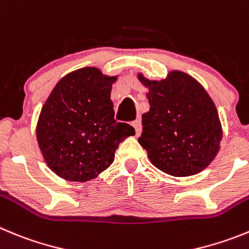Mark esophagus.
<instances>
[{
    "instance_id": "34e87169",
    "label": "esophagus",
    "mask_w": 249,
    "mask_h": 249,
    "mask_svg": "<svg viewBox=\"0 0 249 249\" xmlns=\"http://www.w3.org/2000/svg\"><path fill=\"white\" fill-rule=\"evenodd\" d=\"M132 124H133L134 129H136V136H140L141 132H142V123H141V120H136Z\"/></svg>"
}]
</instances>
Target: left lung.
<instances>
[{
  "label": "left lung",
  "instance_id": "8db88e82",
  "mask_svg": "<svg viewBox=\"0 0 249 249\" xmlns=\"http://www.w3.org/2000/svg\"><path fill=\"white\" fill-rule=\"evenodd\" d=\"M148 89L149 111L142 116L138 138L150 163L173 177L202 172L215 159L222 140L217 108L197 80L179 70L166 79L137 75Z\"/></svg>",
  "mask_w": 249,
  "mask_h": 249
}]
</instances>
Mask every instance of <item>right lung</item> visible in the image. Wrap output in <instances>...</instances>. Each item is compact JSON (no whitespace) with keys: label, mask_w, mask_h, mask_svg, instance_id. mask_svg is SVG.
<instances>
[{"label":"right lung","mask_w":249,"mask_h":249,"mask_svg":"<svg viewBox=\"0 0 249 249\" xmlns=\"http://www.w3.org/2000/svg\"><path fill=\"white\" fill-rule=\"evenodd\" d=\"M117 76L81 68L58 81L36 123L38 145L52 172L69 181H89L115 160L122 141L134 136L115 120L111 90Z\"/></svg>","instance_id":"add662e5"}]
</instances>
